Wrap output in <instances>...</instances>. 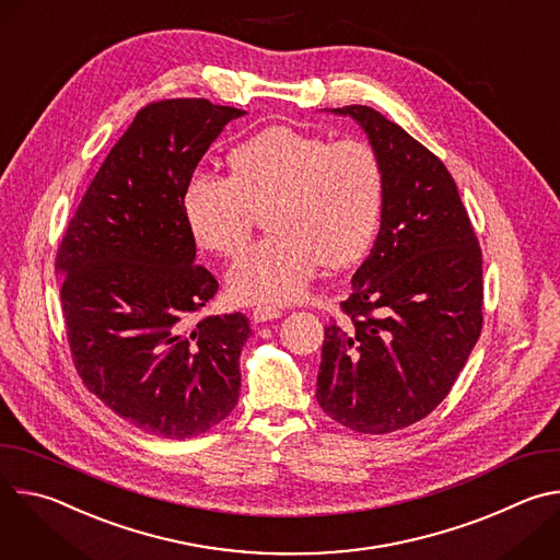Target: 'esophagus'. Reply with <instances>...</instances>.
<instances>
[{
  "instance_id": "1",
  "label": "esophagus",
  "mask_w": 560,
  "mask_h": 560,
  "mask_svg": "<svg viewBox=\"0 0 560 560\" xmlns=\"http://www.w3.org/2000/svg\"><path fill=\"white\" fill-rule=\"evenodd\" d=\"M279 316H283V310L272 307V305H257L253 310V322L255 324H264V322H270V318H279Z\"/></svg>"
}]
</instances>
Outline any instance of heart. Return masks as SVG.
Segmentation results:
<instances>
[{
  "label": "heart",
  "instance_id": "b5f03b06",
  "mask_svg": "<svg viewBox=\"0 0 560 560\" xmlns=\"http://www.w3.org/2000/svg\"><path fill=\"white\" fill-rule=\"evenodd\" d=\"M228 164L230 177L188 182L182 212L197 246L219 257L242 253L266 212L270 234L228 272L236 303H292L318 266L343 270L372 248L385 199L372 143L270 126L238 143Z\"/></svg>",
  "mask_w": 560,
  "mask_h": 560
}]
</instances>
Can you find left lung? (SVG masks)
<instances>
[{
	"instance_id": "8db88e82",
	"label": "left lung",
	"mask_w": 560,
	"mask_h": 560,
	"mask_svg": "<svg viewBox=\"0 0 560 560\" xmlns=\"http://www.w3.org/2000/svg\"><path fill=\"white\" fill-rule=\"evenodd\" d=\"M352 117L381 156L376 242L326 328L316 401L337 423L387 434L425 419L450 394L483 328V259L441 159L370 106Z\"/></svg>"
}]
</instances>
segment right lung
Here are the masks:
<instances>
[{
  "label": "right lung",
  "mask_w": 560,
  "mask_h": 560,
  "mask_svg": "<svg viewBox=\"0 0 560 560\" xmlns=\"http://www.w3.org/2000/svg\"><path fill=\"white\" fill-rule=\"evenodd\" d=\"M242 115L208 100L141 108L57 250L74 368L115 415L148 434H203L238 401L250 322L234 312L192 326L219 283L195 264L182 195L210 143Z\"/></svg>",
  "instance_id": "obj_1"
}]
</instances>
